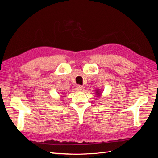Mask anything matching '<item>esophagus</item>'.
Returning <instances> with one entry per match:
<instances>
[{"instance_id":"34e87169","label":"esophagus","mask_w":158,"mask_h":158,"mask_svg":"<svg viewBox=\"0 0 158 158\" xmlns=\"http://www.w3.org/2000/svg\"><path fill=\"white\" fill-rule=\"evenodd\" d=\"M76 89H77L78 91H82L83 89V86H82L81 85H76Z\"/></svg>"}]
</instances>
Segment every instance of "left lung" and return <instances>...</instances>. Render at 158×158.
I'll list each match as a JSON object with an SVG mask.
<instances>
[{
  "mask_svg": "<svg viewBox=\"0 0 158 158\" xmlns=\"http://www.w3.org/2000/svg\"><path fill=\"white\" fill-rule=\"evenodd\" d=\"M95 91H96V92H95V93H96V95H98V96H99V95H101V93H100L99 90V89H96Z\"/></svg>",
  "mask_w": 158,
  "mask_h": 158,
  "instance_id": "obj_1",
  "label": "left lung"
}]
</instances>
